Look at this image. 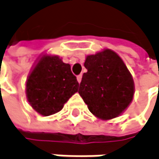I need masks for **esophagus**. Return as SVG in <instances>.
<instances>
[{"mask_svg": "<svg viewBox=\"0 0 159 159\" xmlns=\"http://www.w3.org/2000/svg\"><path fill=\"white\" fill-rule=\"evenodd\" d=\"M81 79H82V76H81V75H79V76L77 77V80H78V82H79V83H80V82H81Z\"/></svg>", "mask_w": 159, "mask_h": 159, "instance_id": "1", "label": "esophagus"}]
</instances>
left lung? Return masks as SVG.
<instances>
[{"instance_id": "left-lung-1", "label": "left lung", "mask_w": 159, "mask_h": 159, "mask_svg": "<svg viewBox=\"0 0 159 159\" xmlns=\"http://www.w3.org/2000/svg\"><path fill=\"white\" fill-rule=\"evenodd\" d=\"M79 93L89 111L102 120L118 117L132 102L134 83L123 59L112 50L86 57Z\"/></svg>"}]
</instances>
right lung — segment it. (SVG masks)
<instances>
[{
	"mask_svg": "<svg viewBox=\"0 0 159 159\" xmlns=\"http://www.w3.org/2000/svg\"><path fill=\"white\" fill-rule=\"evenodd\" d=\"M78 88L70 64L57 56L44 55L30 72L25 91L32 108L43 116H49L61 111Z\"/></svg>",
	"mask_w": 159,
	"mask_h": 159,
	"instance_id": "right-lung-1",
	"label": "right lung"
}]
</instances>
